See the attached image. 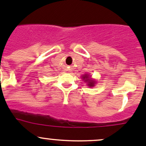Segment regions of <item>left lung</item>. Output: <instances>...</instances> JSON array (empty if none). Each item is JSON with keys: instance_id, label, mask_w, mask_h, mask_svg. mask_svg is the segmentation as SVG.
I'll list each match as a JSON object with an SVG mask.
<instances>
[{"instance_id": "1", "label": "left lung", "mask_w": 146, "mask_h": 146, "mask_svg": "<svg viewBox=\"0 0 146 146\" xmlns=\"http://www.w3.org/2000/svg\"><path fill=\"white\" fill-rule=\"evenodd\" d=\"M82 78H83V80H84V81L87 82V85H88L89 87L94 86V84L96 82H95L93 79H92V78L89 77V75L85 74L84 76H82Z\"/></svg>"}]
</instances>
